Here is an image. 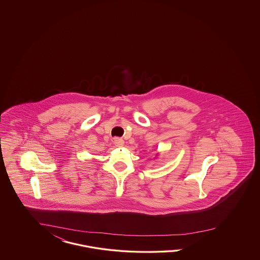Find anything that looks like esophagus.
<instances>
[{"instance_id":"esophagus-1","label":"esophagus","mask_w":260,"mask_h":260,"mask_svg":"<svg viewBox=\"0 0 260 260\" xmlns=\"http://www.w3.org/2000/svg\"><path fill=\"white\" fill-rule=\"evenodd\" d=\"M113 142H114V145H115L116 147H122V146H124V140H123L122 138L115 137Z\"/></svg>"}]
</instances>
